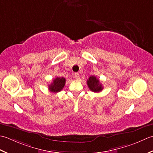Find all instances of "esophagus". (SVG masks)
I'll return each mask as SVG.
<instances>
[{"instance_id": "1", "label": "esophagus", "mask_w": 153, "mask_h": 153, "mask_svg": "<svg viewBox=\"0 0 153 153\" xmlns=\"http://www.w3.org/2000/svg\"><path fill=\"white\" fill-rule=\"evenodd\" d=\"M74 78L75 79H76V80H78V79H79V78H80V74L78 73H74Z\"/></svg>"}]
</instances>
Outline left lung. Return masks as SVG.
<instances>
[{
    "mask_svg": "<svg viewBox=\"0 0 153 153\" xmlns=\"http://www.w3.org/2000/svg\"><path fill=\"white\" fill-rule=\"evenodd\" d=\"M87 85L89 89L92 92H99L102 90V85L100 82L99 80L95 76H91L87 80Z\"/></svg>",
    "mask_w": 153,
    "mask_h": 153,
    "instance_id": "obj_1",
    "label": "left lung"
}]
</instances>
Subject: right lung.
Listing matches in <instances>:
<instances>
[{
    "instance_id": "1",
    "label": "right lung",
    "mask_w": 153,
    "mask_h": 153,
    "mask_svg": "<svg viewBox=\"0 0 153 153\" xmlns=\"http://www.w3.org/2000/svg\"><path fill=\"white\" fill-rule=\"evenodd\" d=\"M65 80L63 77H57L53 80V82L49 86V90L51 92L57 93L60 92L64 88L65 85Z\"/></svg>"
}]
</instances>
